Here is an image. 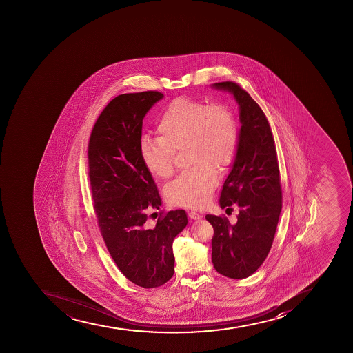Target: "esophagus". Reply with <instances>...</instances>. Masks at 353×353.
Listing matches in <instances>:
<instances>
[{
	"label": "esophagus",
	"instance_id": "obj_1",
	"mask_svg": "<svg viewBox=\"0 0 353 353\" xmlns=\"http://www.w3.org/2000/svg\"><path fill=\"white\" fill-rule=\"evenodd\" d=\"M188 216H190L192 220H199V219L202 218L201 214H199L197 212H194V211H190V212H188Z\"/></svg>",
	"mask_w": 353,
	"mask_h": 353
}]
</instances>
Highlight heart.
I'll return each instance as SVG.
<instances>
[{"mask_svg":"<svg viewBox=\"0 0 353 353\" xmlns=\"http://www.w3.org/2000/svg\"><path fill=\"white\" fill-rule=\"evenodd\" d=\"M160 137L141 141L142 163L148 172L168 179L175 172V152L186 148L193 165L165 188L174 205L202 208L212 197L216 170H225L237 152L238 128L227 105L181 97L165 107L158 122Z\"/></svg>","mask_w":353,"mask_h":353,"instance_id":"b5f03b06","label":"heart"}]
</instances>
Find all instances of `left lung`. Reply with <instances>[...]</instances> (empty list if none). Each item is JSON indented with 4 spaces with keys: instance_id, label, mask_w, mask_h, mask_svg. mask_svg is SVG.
<instances>
[{
    "instance_id": "8db88e82",
    "label": "left lung",
    "mask_w": 353,
    "mask_h": 353,
    "mask_svg": "<svg viewBox=\"0 0 353 353\" xmlns=\"http://www.w3.org/2000/svg\"><path fill=\"white\" fill-rule=\"evenodd\" d=\"M211 87L228 91L239 107L237 152L222 186L221 209L238 205L237 222L208 214L212 225L213 266L230 279H245L262 265L271 250L282 209L278 157L266 116L234 82Z\"/></svg>"
}]
</instances>
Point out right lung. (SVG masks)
Returning a JSON list of instances; mask_svg holds the SVG:
<instances>
[{
	"mask_svg": "<svg viewBox=\"0 0 353 353\" xmlns=\"http://www.w3.org/2000/svg\"><path fill=\"white\" fill-rule=\"evenodd\" d=\"M163 94H119L107 105L91 132L88 159L98 225L119 271L139 287H160L174 275L172 243L188 225L184 210L148 222L163 204L140 147L145 114Z\"/></svg>",
	"mask_w": 353,
	"mask_h": 353,
	"instance_id": "right-lung-1",
	"label": "right lung"
}]
</instances>
